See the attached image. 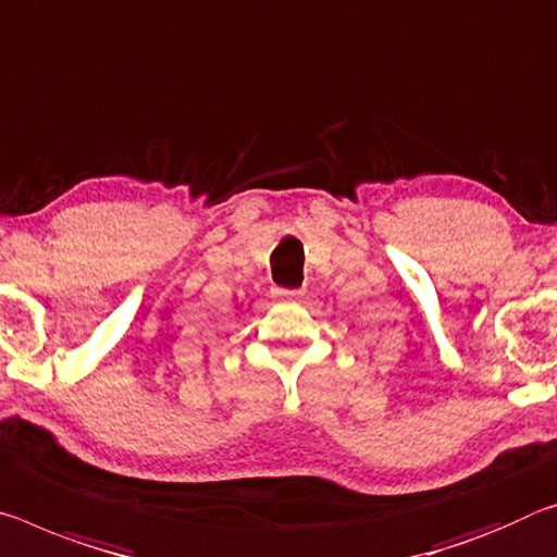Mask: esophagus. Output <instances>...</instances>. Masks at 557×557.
<instances>
[{"label":"esophagus","instance_id":"1","mask_svg":"<svg viewBox=\"0 0 557 557\" xmlns=\"http://www.w3.org/2000/svg\"><path fill=\"white\" fill-rule=\"evenodd\" d=\"M272 295L280 297V299H299V297H302V289H285V287H275V289H272Z\"/></svg>","mask_w":557,"mask_h":557}]
</instances>
